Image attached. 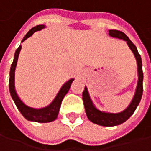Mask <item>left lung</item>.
Segmentation results:
<instances>
[{
    "mask_svg": "<svg viewBox=\"0 0 151 151\" xmlns=\"http://www.w3.org/2000/svg\"><path fill=\"white\" fill-rule=\"evenodd\" d=\"M109 35L112 37L119 38L122 40L126 41L130 49L134 55V57L137 60V87L135 90L134 96L132 99V102H130L127 108L126 109L121 111L120 113H109L106 111H102L98 109L92 102L90 94L88 91L87 87H84L83 91V101H84V109L88 119L93 122L95 124L100 125L102 127H114L122 124L126 120H127L132 115L134 111L136 110L137 107L138 106L142 95H143V79H144V74H143V69H142V60L141 56L137 52L136 46L132 43V42L128 38V37L123 33L122 31H116V30H109Z\"/></svg>",
    "mask_w": 151,
    "mask_h": 151,
    "instance_id": "8db88e82",
    "label": "left lung"
}]
</instances>
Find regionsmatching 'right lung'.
I'll return each instance as SVG.
<instances>
[{
    "instance_id": "right-lung-1",
    "label": "right lung",
    "mask_w": 151,
    "mask_h": 151,
    "mask_svg": "<svg viewBox=\"0 0 151 151\" xmlns=\"http://www.w3.org/2000/svg\"><path fill=\"white\" fill-rule=\"evenodd\" d=\"M46 26L44 24H40V25H37L33 28H31L30 31L26 33V35L24 36V37L23 38L21 42L24 41H25L27 38H29L31 37L34 32L36 31H41L42 29H44ZM21 50V45H19V47L16 49L15 54H14V61L11 65L10 68V78H9V91L11 94V96L13 98V100L15 102L18 109L21 113L23 116L29 121H35V122H39V123H48L56 120L58 114H59V111L61 105V102L64 98V96L67 95L68 92L71 84L73 83V81L74 80V78H71L68 81H67L65 84L61 86V88L60 89L59 92L55 96V97L54 98V100L49 103L48 106L40 108V109H36V108H32L28 105H26L22 100L19 98V96H18V94L16 92L15 90V83H14V76H15V68L17 66V61H18V58L19 52Z\"/></svg>"
}]
</instances>
